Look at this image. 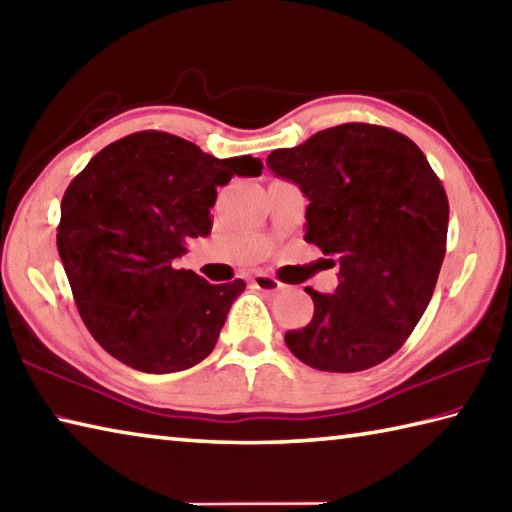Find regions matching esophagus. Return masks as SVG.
Returning <instances> with one entry per match:
<instances>
[{"label":"esophagus","instance_id":"esophagus-1","mask_svg":"<svg viewBox=\"0 0 512 512\" xmlns=\"http://www.w3.org/2000/svg\"><path fill=\"white\" fill-rule=\"evenodd\" d=\"M253 284H255V288H259V291H264V293H275V291H280V288L284 286L282 282H277L275 277L264 275V273L255 275L253 277Z\"/></svg>","mask_w":512,"mask_h":512}]
</instances>
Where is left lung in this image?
<instances>
[{"mask_svg": "<svg viewBox=\"0 0 512 512\" xmlns=\"http://www.w3.org/2000/svg\"><path fill=\"white\" fill-rule=\"evenodd\" d=\"M266 165L300 185L309 244L340 264L336 293L286 331L304 365L336 374L376 367L403 347L432 300L448 239V197L425 154L389 127L345 123L275 150Z\"/></svg>", "mask_w": 512, "mask_h": 512, "instance_id": "8db88e82", "label": "left lung"}]
</instances>
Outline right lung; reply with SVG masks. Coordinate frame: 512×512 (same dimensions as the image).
Segmentation results:
<instances>
[{"mask_svg": "<svg viewBox=\"0 0 512 512\" xmlns=\"http://www.w3.org/2000/svg\"><path fill=\"white\" fill-rule=\"evenodd\" d=\"M262 170L253 156L215 159L147 129L107 145L69 183L58 253L102 349L145 374L183 371L210 356L246 284H210L174 268V259L190 237L210 235L219 185Z\"/></svg>", "mask_w": 512, "mask_h": 512, "instance_id": "obj_1", "label": "right lung"}]
</instances>
